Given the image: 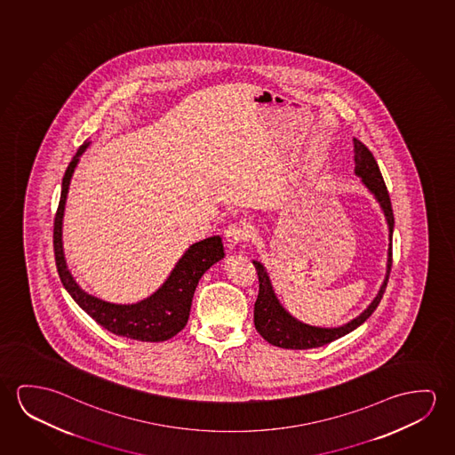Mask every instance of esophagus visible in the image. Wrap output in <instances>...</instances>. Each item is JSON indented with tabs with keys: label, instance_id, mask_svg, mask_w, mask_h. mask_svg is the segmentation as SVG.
<instances>
[{
	"label": "esophagus",
	"instance_id": "1",
	"mask_svg": "<svg viewBox=\"0 0 455 455\" xmlns=\"http://www.w3.org/2000/svg\"><path fill=\"white\" fill-rule=\"evenodd\" d=\"M249 231L245 228L243 224H233L225 230V241H227V244L230 245L231 249L233 247H236V245L241 244L243 241L247 239V235Z\"/></svg>",
	"mask_w": 455,
	"mask_h": 455
}]
</instances>
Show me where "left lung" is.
Instances as JSON below:
<instances>
[{"mask_svg": "<svg viewBox=\"0 0 455 455\" xmlns=\"http://www.w3.org/2000/svg\"><path fill=\"white\" fill-rule=\"evenodd\" d=\"M353 145H355V149H353L355 151V175L361 178L363 188L371 192L375 202L379 204V208L385 214L387 230H389L385 280L378 290L377 296L373 298V301L367 306L363 312L357 315L356 318H353L340 326L323 328V326H312V324L301 322L290 314L287 308L282 306L277 294L274 291L273 283H271L265 265L259 263V259H253L252 263L259 273V298H257L255 307H253V323H255V329L259 331V336L274 347L287 348V350H308V348H318L326 343L334 342L337 339L347 336V334H350L351 331L359 328L375 312V308L378 307V304L385 294L392 266L394 214H392L391 198L386 189V184L377 161H375L373 154L369 151V148L357 139H353Z\"/></svg>", "mask_w": 455, "mask_h": 455, "instance_id": "obj_1", "label": "left lung"}]
</instances>
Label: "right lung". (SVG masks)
<instances>
[{"instance_id": "add662e5", "label": "right lung", "mask_w": 455, "mask_h": 455, "mask_svg": "<svg viewBox=\"0 0 455 455\" xmlns=\"http://www.w3.org/2000/svg\"><path fill=\"white\" fill-rule=\"evenodd\" d=\"M92 145L84 141L72 157L61 184V198L58 204L53 227V249L56 269L64 288L72 299L102 328L115 336L127 337L141 342H164L175 337L189 320L190 306L198 280L203 274L224 259V244L220 236H210L189 245L176 261L167 279L154 293L131 304L105 301L80 287L68 267L63 249V217L70 180L77 168L82 154Z\"/></svg>"}]
</instances>
